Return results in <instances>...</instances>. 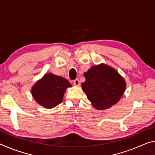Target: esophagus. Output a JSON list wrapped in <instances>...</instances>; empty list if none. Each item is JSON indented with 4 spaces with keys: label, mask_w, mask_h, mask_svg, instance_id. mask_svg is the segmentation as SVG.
<instances>
[{
    "label": "esophagus",
    "mask_w": 155,
    "mask_h": 155,
    "mask_svg": "<svg viewBox=\"0 0 155 155\" xmlns=\"http://www.w3.org/2000/svg\"><path fill=\"white\" fill-rule=\"evenodd\" d=\"M79 84H80V81H79V80L78 79V78H77V79H75V80H74V85L78 86V85H79Z\"/></svg>",
    "instance_id": "esophagus-1"
}]
</instances>
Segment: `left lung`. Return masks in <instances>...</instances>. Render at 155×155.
I'll return each mask as SVG.
<instances>
[{
	"label": "left lung",
	"mask_w": 155,
	"mask_h": 155,
	"mask_svg": "<svg viewBox=\"0 0 155 155\" xmlns=\"http://www.w3.org/2000/svg\"><path fill=\"white\" fill-rule=\"evenodd\" d=\"M82 89L97 110L109 108L119 101L126 89V82L114 69L106 65H94L84 73Z\"/></svg>",
	"instance_id": "left-lung-1"
}]
</instances>
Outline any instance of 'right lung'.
<instances>
[{
	"instance_id": "obj_1",
	"label": "right lung",
	"mask_w": 155,
	"mask_h": 155,
	"mask_svg": "<svg viewBox=\"0 0 155 155\" xmlns=\"http://www.w3.org/2000/svg\"><path fill=\"white\" fill-rule=\"evenodd\" d=\"M70 82L65 78L47 74L34 85L31 94L36 101L46 108H52L63 101V94Z\"/></svg>"
}]
</instances>
